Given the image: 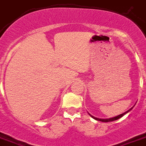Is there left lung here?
Returning a JSON list of instances; mask_svg holds the SVG:
<instances>
[{"instance_id": "8db88e82", "label": "left lung", "mask_w": 146, "mask_h": 146, "mask_svg": "<svg viewBox=\"0 0 146 146\" xmlns=\"http://www.w3.org/2000/svg\"><path fill=\"white\" fill-rule=\"evenodd\" d=\"M132 108H131V109H129V110H128V111H127L126 112L123 113V114H121V115H118V116H115V117H114V118H109V119H100V118H95V117L92 116V115H91V117H92V118H94V119L97 120V121H102V122H110V121H116V120L119 119V118H121V117H123V115H125V113H128V112H129L130 111H131V110H132Z\"/></svg>"}]
</instances>
